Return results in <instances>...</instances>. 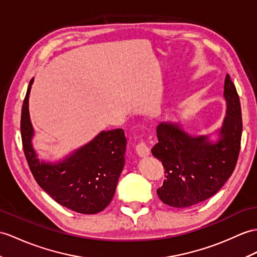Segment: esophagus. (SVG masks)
I'll list each match as a JSON object with an SVG mask.
<instances>
[{"label": "esophagus", "mask_w": 257, "mask_h": 257, "mask_svg": "<svg viewBox=\"0 0 257 257\" xmlns=\"http://www.w3.org/2000/svg\"><path fill=\"white\" fill-rule=\"evenodd\" d=\"M136 152L140 158H146L150 154V148L146 142H141L136 147Z\"/></svg>", "instance_id": "esophagus-1"}]
</instances>
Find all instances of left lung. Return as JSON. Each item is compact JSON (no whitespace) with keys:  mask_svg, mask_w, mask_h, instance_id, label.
I'll list each match as a JSON object with an SVG mask.
<instances>
[{"mask_svg":"<svg viewBox=\"0 0 257 257\" xmlns=\"http://www.w3.org/2000/svg\"><path fill=\"white\" fill-rule=\"evenodd\" d=\"M226 110L222 126L210 135L193 136L181 123L161 122L154 158L162 162L165 180L157 193L164 204L187 208L216 194L232 175L241 146L240 98L229 74L224 80ZM217 134V141L210 137Z\"/></svg>","mask_w":257,"mask_h":257,"instance_id":"left-lung-1","label":"left lung"}]
</instances>
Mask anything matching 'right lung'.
I'll return each mask as SVG.
<instances>
[{
    "label": "right lung",
    "mask_w": 257,
    "mask_h": 257,
    "mask_svg": "<svg viewBox=\"0 0 257 257\" xmlns=\"http://www.w3.org/2000/svg\"><path fill=\"white\" fill-rule=\"evenodd\" d=\"M29 82L22 108L24 153L36 182L58 204L79 213L94 214L109 205L124 165L127 139L122 129L100 131L86 145L56 162L40 160L33 146Z\"/></svg>",
    "instance_id": "add662e5"
}]
</instances>
